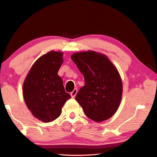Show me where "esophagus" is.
<instances>
[{
	"instance_id": "obj_1",
	"label": "esophagus",
	"mask_w": 157,
	"mask_h": 157,
	"mask_svg": "<svg viewBox=\"0 0 157 157\" xmlns=\"http://www.w3.org/2000/svg\"><path fill=\"white\" fill-rule=\"evenodd\" d=\"M77 93H78V89H75L73 90V91L71 93V97H72L73 98H74L75 97V95H76V94H77Z\"/></svg>"
}]
</instances>
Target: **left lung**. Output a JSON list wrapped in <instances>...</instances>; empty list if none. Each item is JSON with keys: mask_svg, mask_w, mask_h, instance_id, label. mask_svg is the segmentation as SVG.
Listing matches in <instances>:
<instances>
[{"mask_svg": "<svg viewBox=\"0 0 157 157\" xmlns=\"http://www.w3.org/2000/svg\"><path fill=\"white\" fill-rule=\"evenodd\" d=\"M71 59L83 74L85 85L75 97L86 116L102 122L112 117L121 105L123 82L107 55L94 50L75 52Z\"/></svg>", "mask_w": 157, "mask_h": 157, "instance_id": "8db88e82", "label": "left lung"}]
</instances>
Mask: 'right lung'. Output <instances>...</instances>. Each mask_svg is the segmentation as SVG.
<instances>
[{"mask_svg":"<svg viewBox=\"0 0 157 157\" xmlns=\"http://www.w3.org/2000/svg\"><path fill=\"white\" fill-rule=\"evenodd\" d=\"M63 52L51 50L38 58L29 71L23 84L25 103L38 120L49 123L61 115L71 95L66 93L58 71Z\"/></svg>","mask_w":157,"mask_h":157,"instance_id":"obj_1","label":"right lung"}]
</instances>
